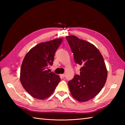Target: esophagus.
Here are the masks:
<instances>
[{
  "label": "esophagus",
  "mask_w": 125,
  "mask_h": 125,
  "mask_svg": "<svg viewBox=\"0 0 125 125\" xmlns=\"http://www.w3.org/2000/svg\"><path fill=\"white\" fill-rule=\"evenodd\" d=\"M61 77H63V78H64V77H65V75H64V74H61Z\"/></svg>",
  "instance_id": "esophagus-1"
}]
</instances>
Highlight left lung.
<instances>
[{
	"label": "left lung",
	"instance_id": "obj_1",
	"mask_svg": "<svg viewBox=\"0 0 125 125\" xmlns=\"http://www.w3.org/2000/svg\"><path fill=\"white\" fill-rule=\"evenodd\" d=\"M65 38L75 62L82 65L79 75H75L68 86L75 99L86 102L99 94L106 83L107 71L104 60L99 50L90 42L74 35Z\"/></svg>",
	"mask_w": 125,
	"mask_h": 125
}]
</instances>
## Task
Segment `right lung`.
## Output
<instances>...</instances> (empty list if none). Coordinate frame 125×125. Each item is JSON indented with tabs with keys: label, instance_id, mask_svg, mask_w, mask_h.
<instances>
[{
	"label": "right lung",
	"instance_id": "right-lung-1",
	"mask_svg": "<svg viewBox=\"0 0 125 125\" xmlns=\"http://www.w3.org/2000/svg\"><path fill=\"white\" fill-rule=\"evenodd\" d=\"M62 40L56 39L37 44L24 57L20 69V82L33 97L41 100L47 98L60 82L59 76L49 73L47 69L52 65L55 53Z\"/></svg>",
	"mask_w": 125,
	"mask_h": 125
}]
</instances>
